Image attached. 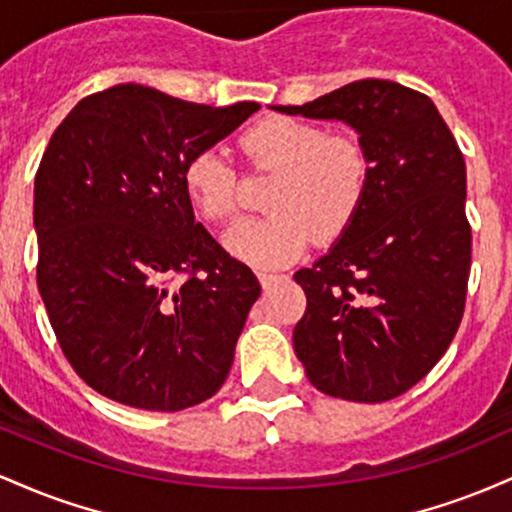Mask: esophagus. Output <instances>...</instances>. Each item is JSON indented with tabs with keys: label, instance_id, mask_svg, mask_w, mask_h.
I'll list each match as a JSON object with an SVG mask.
<instances>
[{
	"label": "esophagus",
	"instance_id": "1",
	"mask_svg": "<svg viewBox=\"0 0 512 512\" xmlns=\"http://www.w3.org/2000/svg\"><path fill=\"white\" fill-rule=\"evenodd\" d=\"M257 276H260V284L264 286V289H272L274 284H279L281 279H286V274L267 272V269H260V272H257Z\"/></svg>",
	"mask_w": 512,
	"mask_h": 512
}]
</instances>
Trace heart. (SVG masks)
Wrapping results in <instances>:
<instances>
[{
	"label": "heart",
	"mask_w": 512,
	"mask_h": 512,
	"mask_svg": "<svg viewBox=\"0 0 512 512\" xmlns=\"http://www.w3.org/2000/svg\"><path fill=\"white\" fill-rule=\"evenodd\" d=\"M250 163L281 170L269 199L272 214L245 219L223 243L240 260L281 267L313 243L337 238L349 226L368 190L370 163L361 142L349 134L291 117H267L240 137ZM187 197L211 223H226L238 211V175L216 146L197 151L182 173Z\"/></svg>",
	"instance_id": "heart-1"
}]
</instances>
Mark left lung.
<instances>
[{
	"label": "left lung",
	"mask_w": 512,
	"mask_h": 512,
	"mask_svg": "<svg viewBox=\"0 0 512 512\" xmlns=\"http://www.w3.org/2000/svg\"><path fill=\"white\" fill-rule=\"evenodd\" d=\"M274 110L346 122L370 163L342 238L293 274L308 298L293 349L325 395L395 399L436 366L462 322L472 228L460 146L431 98L387 79Z\"/></svg>",
	"instance_id": "obj_1"
}]
</instances>
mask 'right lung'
Here are the masks:
<instances>
[{
  "label": "right lung",
  "instance_id": "right-lung-1",
  "mask_svg": "<svg viewBox=\"0 0 512 512\" xmlns=\"http://www.w3.org/2000/svg\"><path fill=\"white\" fill-rule=\"evenodd\" d=\"M257 110L117 84L52 134L35 175L38 291L67 361L103 397L180 411L226 383L262 286L195 223L182 173Z\"/></svg>",
  "mask_w": 512,
  "mask_h": 512
}]
</instances>
